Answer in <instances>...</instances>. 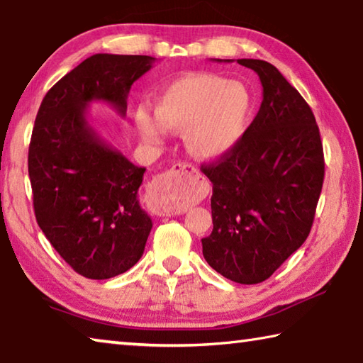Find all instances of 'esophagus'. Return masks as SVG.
Here are the masks:
<instances>
[{"label":"esophagus","instance_id":"34e87169","mask_svg":"<svg viewBox=\"0 0 363 363\" xmlns=\"http://www.w3.org/2000/svg\"><path fill=\"white\" fill-rule=\"evenodd\" d=\"M201 175L193 165L189 164H177L169 170L167 174H164L157 178L156 188L157 193L164 201V207L161 213L162 215H174L185 212L183 208L175 204V198L183 194H189L199 186Z\"/></svg>","mask_w":363,"mask_h":363}]
</instances>
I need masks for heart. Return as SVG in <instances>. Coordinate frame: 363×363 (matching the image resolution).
Masks as SVG:
<instances>
[{
  "mask_svg": "<svg viewBox=\"0 0 363 363\" xmlns=\"http://www.w3.org/2000/svg\"><path fill=\"white\" fill-rule=\"evenodd\" d=\"M255 97L249 86L213 73H191L169 82L155 99L152 118L138 108L135 124L146 142L159 143L164 127L185 132V145L199 159L230 152L249 129Z\"/></svg>",
  "mask_w": 363,
  "mask_h": 363,
  "instance_id": "heart-1",
  "label": "heart"
}]
</instances>
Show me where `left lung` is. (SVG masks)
<instances>
[{
  "mask_svg": "<svg viewBox=\"0 0 363 363\" xmlns=\"http://www.w3.org/2000/svg\"><path fill=\"white\" fill-rule=\"evenodd\" d=\"M238 63L258 74L263 101L240 142L201 167L213 185V230L202 239V255L223 277L252 285L271 277L309 236L325 164L300 92L268 62Z\"/></svg>",
  "mask_w": 363,
  "mask_h": 363,
  "instance_id": "1",
  "label": "left lung"
}]
</instances>
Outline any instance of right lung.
Instances as JSON below:
<instances>
[{"mask_svg": "<svg viewBox=\"0 0 363 363\" xmlns=\"http://www.w3.org/2000/svg\"><path fill=\"white\" fill-rule=\"evenodd\" d=\"M155 62L150 55H91L49 89L36 114L28 150L36 221L87 279L130 269L152 228L138 201L146 169L99 135L87 108L105 101L124 118L132 84Z\"/></svg>", "mask_w": 363, "mask_h": 363, "instance_id": "add662e5", "label": "right lung"}]
</instances>
